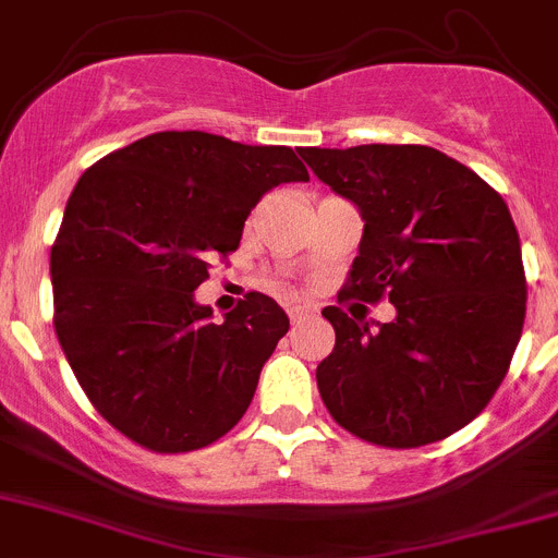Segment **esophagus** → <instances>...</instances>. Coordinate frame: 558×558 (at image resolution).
<instances>
[{"mask_svg":"<svg viewBox=\"0 0 558 558\" xmlns=\"http://www.w3.org/2000/svg\"><path fill=\"white\" fill-rule=\"evenodd\" d=\"M306 315H310V312H306L304 306H290V310H288V317H290V323H293V326H295V323L304 320Z\"/></svg>","mask_w":558,"mask_h":558,"instance_id":"obj_1","label":"esophagus"}]
</instances>
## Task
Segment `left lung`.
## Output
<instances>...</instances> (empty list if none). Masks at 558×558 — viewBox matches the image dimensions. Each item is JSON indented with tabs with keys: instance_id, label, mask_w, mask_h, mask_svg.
<instances>
[{
	"instance_id": "left-lung-1",
	"label": "left lung",
	"mask_w": 558,
	"mask_h": 558,
	"mask_svg": "<svg viewBox=\"0 0 558 558\" xmlns=\"http://www.w3.org/2000/svg\"><path fill=\"white\" fill-rule=\"evenodd\" d=\"M301 156L362 210L339 304L389 299L397 310L375 328L339 306L323 310L337 333L317 367L323 402L339 427L375 447L441 441L485 411L523 331L526 270L507 203L427 145L304 147Z\"/></svg>"
}]
</instances>
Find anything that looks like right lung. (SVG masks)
Masks as SVG:
<instances>
[{"mask_svg":"<svg viewBox=\"0 0 558 558\" xmlns=\"http://www.w3.org/2000/svg\"><path fill=\"white\" fill-rule=\"evenodd\" d=\"M290 147L161 131L78 178L51 246L54 331L95 411L158 454L230 433L288 333L282 306L246 293L225 323L194 301L241 243L265 191L306 183Z\"/></svg>","mask_w":558,"mask_h":558,"instance_id":"1","label":"right lung"}]
</instances>
